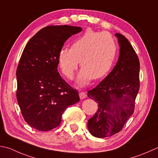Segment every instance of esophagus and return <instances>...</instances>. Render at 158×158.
Listing matches in <instances>:
<instances>
[{
    "label": "esophagus",
    "instance_id": "obj_1",
    "mask_svg": "<svg viewBox=\"0 0 158 158\" xmlns=\"http://www.w3.org/2000/svg\"><path fill=\"white\" fill-rule=\"evenodd\" d=\"M79 97L81 99H84V98H86V94L85 92H79Z\"/></svg>",
    "mask_w": 158,
    "mask_h": 158
}]
</instances>
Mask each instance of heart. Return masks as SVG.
Instances as JSON below:
<instances>
[{"label": "heart", "mask_w": 158, "mask_h": 158, "mask_svg": "<svg viewBox=\"0 0 158 158\" xmlns=\"http://www.w3.org/2000/svg\"><path fill=\"white\" fill-rule=\"evenodd\" d=\"M116 54V46L110 34L88 29L73 42L71 48L60 49L57 61L64 75L72 79L79 61L82 69L77 75V83L83 87L92 78L98 79L106 75L112 66Z\"/></svg>", "instance_id": "obj_1"}]
</instances>
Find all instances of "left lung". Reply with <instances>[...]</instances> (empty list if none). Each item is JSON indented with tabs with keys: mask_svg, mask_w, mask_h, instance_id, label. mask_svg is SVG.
<instances>
[{
	"mask_svg": "<svg viewBox=\"0 0 158 158\" xmlns=\"http://www.w3.org/2000/svg\"><path fill=\"white\" fill-rule=\"evenodd\" d=\"M120 52L113 70L88 97L98 103V111L88 120V128L94 137L106 138L119 132L134 112L140 88V61L130 42L116 33Z\"/></svg>",
	"mask_w": 158,
	"mask_h": 158,
	"instance_id": "left-lung-1",
	"label": "left lung"
}]
</instances>
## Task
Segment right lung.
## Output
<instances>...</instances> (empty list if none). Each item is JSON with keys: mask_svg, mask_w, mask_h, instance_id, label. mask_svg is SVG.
<instances>
[{"mask_svg": "<svg viewBox=\"0 0 158 158\" xmlns=\"http://www.w3.org/2000/svg\"><path fill=\"white\" fill-rule=\"evenodd\" d=\"M81 31L69 25L46 27L24 49L16 70V97L24 120L34 129L55 128L66 108L80 100L78 91L58 73L57 56L64 42Z\"/></svg>", "mask_w": 158, "mask_h": 158, "instance_id": "1", "label": "right lung"}]
</instances>
